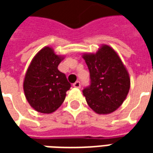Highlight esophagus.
I'll use <instances>...</instances> for the list:
<instances>
[{
	"label": "esophagus",
	"mask_w": 153,
	"mask_h": 153,
	"mask_svg": "<svg viewBox=\"0 0 153 153\" xmlns=\"http://www.w3.org/2000/svg\"><path fill=\"white\" fill-rule=\"evenodd\" d=\"M73 86L74 87V88H79L80 87H81V83H80L79 81H76V82L73 84Z\"/></svg>",
	"instance_id": "1"
}]
</instances>
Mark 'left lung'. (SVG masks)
Listing matches in <instances>:
<instances>
[{
    "label": "left lung",
    "instance_id": "left-lung-1",
    "mask_svg": "<svg viewBox=\"0 0 153 153\" xmlns=\"http://www.w3.org/2000/svg\"><path fill=\"white\" fill-rule=\"evenodd\" d=\"M91 84L83 90L87 103L99 115L114 112L126 98L130 88L129 74L117 52L102 45L96 53H84Z\"/></svg>",
    "mask_w": 153,
    "mask_h": 153
}]
</instances>
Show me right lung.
<instances>
[{
  "mask_svg": "<svg viewBox=\"0 0 153 153\" xmlns=\"http://www.w3.org/2000/svg\"><path fill=\"white\" fill-rule=\"evenodd\" d=\"M63 59L51 47H45L35 55L26 71L23 84L25 97L38 112H54L65 101L71 85L57 68Z\"/></svg>",
  "mask_w": 153,
  "mask_h": 153,
  "instance_id": "right-lung-1",
  "label": "right lung"
}]
</instances>
